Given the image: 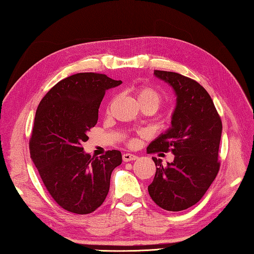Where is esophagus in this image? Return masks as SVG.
I'll use <instances>...</instances> for the list:
<instances>
[{
    "instance_id": "34e87169",
    "label": "esophagus",
    "mask_w": 254,
    "mask_h": 254,
    "mask_svg": "<svg viewBox=\"0 0 254 254\" xmlns=\"http://www.w3.org/2000/svg\"><path fill=\"white\" fill-rule=\"evenodd\" d=\"M122 158H123V161H126V163H127V161H133V160H136L137 159V156L134 155V154H128V153H126L122 155Z\"/></svg>"
}]
</instances>
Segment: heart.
<instances>
[{
    "label": "heart",
    "instance_id": "b5f03b06",
    "mask_svg": "<svg viewBox=\"0 0 254 254\" xmlns=\"http://www.w3.org/2000/svg\"><path fill=\"white\" fill-rule=\"evenodd\" d=\"M136 100L142 108H150L154 111H156L160 107L161 102H163V96L158 90L150 87V86H139V87L135 88ZM128 143L133 144V139H128Z\"/></svg>",
    "mask_w": 254,
    "mask_h": 254
}]
</instances>
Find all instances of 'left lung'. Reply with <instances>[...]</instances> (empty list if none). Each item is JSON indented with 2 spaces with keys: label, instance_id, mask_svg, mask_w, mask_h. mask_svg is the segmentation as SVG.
<instances>
[{
  "label": "left lung",
  "instance_id": "obj_1",
  "mask_svg": "<svg viewBox=\"0 0 254 254\" xmlns=\"http://www.w3.org/2000/svg\"><path fill=\"white\" fill-rule=\"evenodd\" d=\"M177 96L171 127L148 145L147 153L171 152L163 166L153 157L156 174L148 193L159 207L179 212L196 204L219 170L218 149L223 124L210 96L195 80L175 72L154 71Z\"/></svg>",
  "mask_w": 254,
  "mask_h": 254
}]
</instances>
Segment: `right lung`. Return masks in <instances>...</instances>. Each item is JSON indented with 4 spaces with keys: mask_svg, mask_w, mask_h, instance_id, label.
Listing matches in <instances>:
<instances>
[{
    "mask_svg": "<svg viewBox=\"0 0 254 254\" xmlns=\"http://www.w3.org/2000/svg\"><path fill=\"white\" fill-rule=\"evenodd\" d=\"M121 83L105 74L77 73L53 86L38 106L30 157L48 192L67 212L85 215L98 208L113 169L122 163L119 150L91 157L82 146L98 121L106 90Z\"/></svg>",
    "mask_w": 254,
    "mask_h": 254,
    "instance_id": "add662e5",
    "label": "right lung"
}]
</instances>
